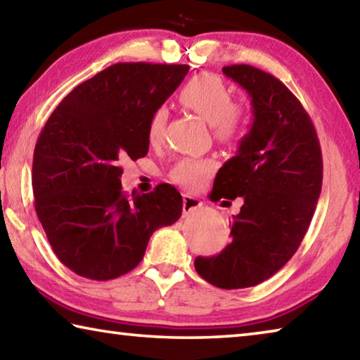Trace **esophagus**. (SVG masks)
<instances>
[{
    "label": "esophagus",
    "instance_id": "obj_1",
    "mask_svg": "<svg viewBox=\"0 0 360 360\" xmlns=\"http://www.w3.org/2000/svg\"><path fill=\"white\" fill-rule=\"evenodd\" d=\"M202 205L203 203L200 202L198 198L192 197V195H188V193L182 195V214L184 216L192 214V212H195L198 208H202Z\"/></svg>",
    "mask_w": 360,
    "mask_h": 360
}]
</instances>
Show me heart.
Here are the masks:
<instances>
[{
	"instance_id": "heart-1",
	"label": "heart",
	"mask_w": 360,
	"mask_h": 360,
	"mask_svg": "<svg viewBox=\"0 0 360 360\" xmlns=\"http://www.w3.org/2000/svg\"><path fill=\"white\" fill-rule=\"evenodd\" d=\"M179 105L205 119L212 129V135L222 144L238 141L246 129V111L231 101V94L221 77L210 72L192 77L178 94ZM167 122V109L157 108L148 120V141H160ZM216 173V162L211 158H181L169 172V179L188 191L202 188Z\"/></svg>"
}]
</instances>
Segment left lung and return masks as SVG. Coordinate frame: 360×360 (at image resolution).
Instances as JSON below:
<instances>
[{
    "label": "left lung",
    "mask_w": 360,
    "mask_h": 360,
    "mask_svg": "<svg viewBox=\"0 0 360 360\" xmlns=\"http://www.w3.org/2000/svg\"><path fill=\"white\" fill-rule=\"evenodd\" d=\"M222 72L251 96L254 120L210 198L243 197V206L231 241L221 254L195 259V270L216 288L243 289L275 275L300 246L321 195L322 154L308 112L278 77L251 65Z\"/></svg>",
    "instance_id": "left-lung-1"
}]
</instances>
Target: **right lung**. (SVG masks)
<instances>
[{
	"instance_id": "right-lung-1",
	"label": "right lung",
	"mask_w": 360,
	"mask_h": 360,
	"mask_svg": "<svg viewBox=\"0 0 360 360\" xmlns=\"http://www.w3.org/2000/svg\"><path fill=\"white\" fill-rule=\"evenodd\" d=\"M188 65L115 63L60 101L34 146V210L53 252L79 276L131 271L157 229L181 217L182 197L160 184L129 197L120 162L149 150L150 114L179 87Z\"/></svg>"
}]
</instances>
